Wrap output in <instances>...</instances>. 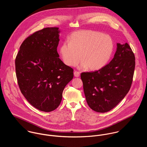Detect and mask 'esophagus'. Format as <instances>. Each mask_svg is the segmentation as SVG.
<instances>
[{
  "instance_id": "esophagus-1",
  "label": "esophagus",
  "mask_w": 147,
  "mask_h": 147,
  "mask_svg": "<svg viewBox=\"0 0 147 147\" xmlns=\"http://www.w3.org/2000/svg\"><path fill=\"white\" fill-rule=\"evenodd\" d=\"M74 76L76 78L79 77L80 76V72H78V71H75L74 72Z\"/></svg>"
}]
</instances>
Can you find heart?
<instances>
[{"mask_svg":"<svg viewBox=\"0 0 147 147\" xmlns=\"http://www.w3.org/2000/svg\"><path fill=\"white\" fill-rule=\"evenodd\" d=\"M67 42L60 47L63 62L68 66L74 67L82 61L80 68L88 67L90 70H98L110 60L114 50L111 38L102 33L83 30L73 33Z\"/></svg>","mask_w":147,"mask_h":147,"instance_id":"heart-1","label":"heart"}]
</instances>
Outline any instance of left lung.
<instances>
[{
    "label": "left lung",
    "mask_w": 147,
    "mask_h": 147,
    "mask_svg": "<svg viewBox=\"0 0 147 147\" xmlns=\"http://www.w3.org/2000/svg\"><path fill=\"white\" fill-rule=\"evenodd\" d=\"M111 62L98 71L83 72L81 79L88 106L98 113L107 112L118 105L129 90L135 67L129 45L117 43Z\"/></svg>",
    "instance_id": "left-lung-1"
}]
</instances>
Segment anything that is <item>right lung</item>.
<instances>
[{"instance_id":"1","label":"right lung","mask_w":147,"mask_h":147,"mask_svg":"<svg viewBox=\"0 0 147 147\" xmlns=\"http://www.w3.org/2000/svg\"><path fill=\"white\" fill-rule=\"evenodd\" d=\"M59 28H46L27 37L15 59L20 89L36 109L50 112L60 105L63 90L74 78V69L59 58Z\"/></svg>"}]
</instances>
